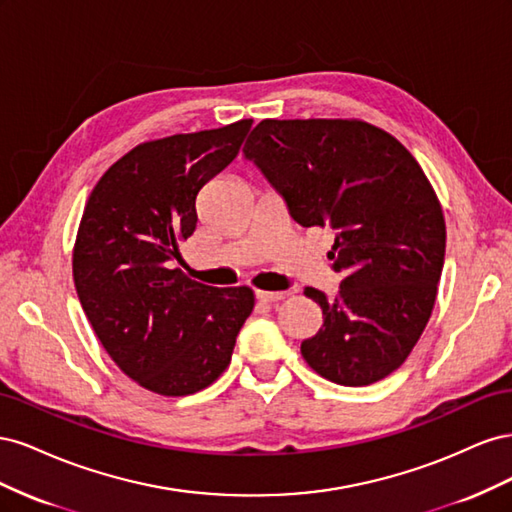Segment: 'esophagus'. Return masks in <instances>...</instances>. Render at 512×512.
Instances as JSON below:
<instances>
[{"label": "esophagus", "instance_id": "1", "mask_svg": "<svg viewBox=\"0 0 512 512\" xmlns=\"http://www.w3.org/2000/svg\"><path fill=\"white\" fill-rule=\"evenodd\" d=\"M286 297V292H267V290H256V299L260 303H275Z\"/></svg>", "mask_w": 512, "mask_h": 512}]
</instances>
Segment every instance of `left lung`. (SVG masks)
I'll return each mask as SVG.
<instances>
[{"label":"left lung","mask_w":512,"mask_h":512,"mask_svg":"<svg viewBox=\"0 0 512 512\" xmlns=\"http://www.w3.org/2000/svg\"><path fill=\"white\" fill-rule=\"evenodd\" d=\"M290 218L331 226L335 299L316 288L320 331L301 354L335 384H374L425 331L444 267L446 226L423 168L395 136L359 119H262L243 147Z\"/></svg>","instance_id":"obj_1"}]
</instances>
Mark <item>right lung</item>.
Returning a JSON list of instances; mask_svg holds the SVG:
<instances>
[{"instance_id":"obj_1","label":"right lung","mask_w":512,"mask_h":512,"mask_svg":"<svg viewBox=\"0 0 512 512\" xmlns=\"http://www.w3.org/2000/svg\"><path fill=\"white\" fill-rule=\"evenodd\" d=\"M252 119L134 147L91 192L72 254L76 294L100 344L147 391L207 389L230 363L254 309L247 286L183 275L179 241L196 230V196L237 158Z\"/></svg>"}]
</instances>
